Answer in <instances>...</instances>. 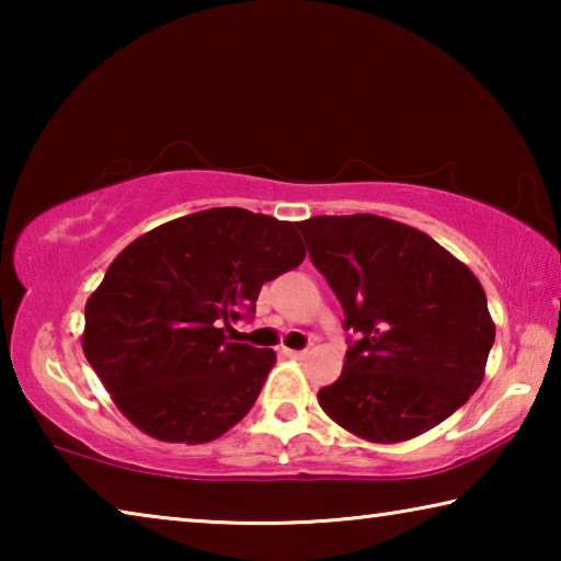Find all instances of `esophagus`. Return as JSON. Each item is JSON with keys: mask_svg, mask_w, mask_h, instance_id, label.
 <instances>
[{"mask_svg": "<svg viewBox=\"0 0 561 561\" xmlns=\"http://www.w3.org/2000/svg\"><path fill=\"white\" fill-rule=\"evenodd\" d=\"M282 354H284V356H289V358H297V360H301L304 356H307V354H309V351H297V348H284V351H282Z\"/></svg>", "mask_w": 561, "mask_h": 561, "instance_id": "34e87169", "label": "esophagus"}]
</instances>
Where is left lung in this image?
Listing matches in <instances>:
<instances>
[{"label":"left lung","mask_w":561,"mask_h":561,"mask_svg":"<svg viewBox=\"0 0 561 561\" xmlns=\"http://www.w3.org/2000/svg\"><path fill=\"white\" fill-rule=\"evenodd\" d=\"M344 307V371L319 391L341 428L403 443L478 391L495 341L478 277L421 230L378 215H317L297 225Z\"/></svg>","instance_id":"8db88e82"}]
</instances>
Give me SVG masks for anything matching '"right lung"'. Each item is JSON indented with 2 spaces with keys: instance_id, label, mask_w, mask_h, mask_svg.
<instances>
[{
  "instance_id": "obj_1",
  "label": "right lung",
  "mask_w": 561,
  "mask_h": 561,
  "mask_svg": "<svg viewBox=\"0 0 561 561\" xmlns=\"http://www.w3.org/2000/svg\"><path fill=\"white\" fill-rule=\"evenodd\" d=\"M307 257L297 222L213 207L140 234L87 301L81 346L118 411L163 443L220 438L277 354L237 344L264 282Z\"/></svg>"
}]
</instances>
